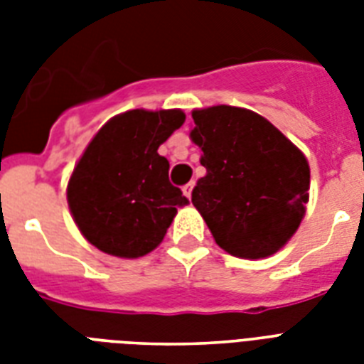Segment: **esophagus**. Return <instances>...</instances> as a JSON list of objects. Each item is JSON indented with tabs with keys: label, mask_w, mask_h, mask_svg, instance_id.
Here are the masks:
<instances>
[{
	"label": "esophagus",
	"mask_w": 364,
	"mask_h": 364,
	"mask_svg": "<svg viewBox=\"0 0 364 364\" xmlns=\"http://www.w3.org/2000/svg\"><path fill=\"white\" fill-rule=\"evenodd\" d=\"M193 188H194V181L187 183V185L183 187V193H185V196H187V198H191V194H193Z\"/></svg>",
	"instance_id": "1"
}]
</instances>
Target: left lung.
<instances>
[{"instance_id":"obj_1","label":"left lung","mask_w":364,"mask_h":364,"mask_svg":"<svg viewBox=\"0 0 364 364\" xmlns=\"http://www.w3.org/2000/svg\"><path fill=\"white\" fill-rule=\"evenodd\" d=\"M193 139L205 176L193 204L217 245L242 259H264L304 219L310 166L296 145L253 111L213 105L193 111Z\"/></svg>"}]
</instances>
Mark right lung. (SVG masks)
<instances>
[{
	"mask_svg": "<svg viewBox=\"0 0 364 364\" xmlns=\"http://www.w3.org/2000/svg\"><path fill=\"white\" fill-rule=\"evenodd\" d=\"M185 122L181 109H132L105 122L68 183L73 221L94 247L122 259L151 253L177 208L188 204L168 179L159 147Z\"/></svg>",
	"mask_w": 364,
	"mask_h": 364,
	"instance_id": "obj_1",
	"label": "right lung"
}]
</instances>
